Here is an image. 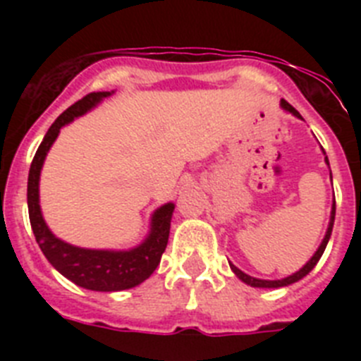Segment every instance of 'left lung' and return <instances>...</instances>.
I'll use <instances>...</instances> for the list:
<instances>
[{
  "mask_svg": "<svg viewBox=\"0 0 361 361\" xmlns=\"http://www.w3.org/2000/svg\"><path fill=\"white\" fill-rule=\"evenodd\" d=\"M280 106H282V110L289 111V114H293L295 117H298V119H302V116H300L298 111L295 110V108L291 106V104L288 103V101H280ZM322 152H324V148H322ZM325 155V152H324ZM325 164L329 166V159L325 157ZM334 215H336V202L333 200V208H331V219H329V226H327V231H325V237L324 240H322V244L318 245V250L314 251V255H312L311 258H309L307 262H305L304 267H300L296 273H293V275L286 276V279H280V280H262V279H255V276H250L245 275L244 271L238 269L237 266H233V264H229V267H231V271L235 273V275L238 276V279L242 280L244 283H247V286H251V288H266V289H279V288H286V286H291V283L298 282V280L304 279L305 275H309L312 271V267L317 266L318 260L322 258V255H324L325 247H327V242H329L331 238V233H333V224H334Z\"/></svg>",
  "mask_w": 361,
  "mask_h": 361,
  "instance_id": "left-lung-1",
  "label": "left lung"
}]
</instances>
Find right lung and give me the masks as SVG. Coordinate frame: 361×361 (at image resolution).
I'll return each mask as SVG.
<instances>
[{
	"label": "right lung",
	"instance_id": "1",
	"mask_svg": "<svg viewBox=\"0 0 361 361\" xmlns=\"http://www.w3.org/2000/svg\"><path fill=\"white\" fill-rule=\"evenodd\" d=\"M114 92H94L82 97L75 104L65 110L61 116L54 121L43 142L37 148L34 161L28 171L27 202L30 226L34 231L36 242L50 264L61 273L65 279L73 282L79 288L90 289V291H124L132 289L145 282L157 269L161 257L168 245L170 237L171 215H173L175 204L166 202L161 208L152 213L149 220V231L145 240L132 250H88L79 247L68 242L57 238L47 226L39 206V177L43 170V162L47 153L52 148L63 126L72 123L73 119L85 116L86 111L97 106L104 97Z\"/></svg>",
	"mask_w": 361,
	"mask_h": 361
}]
</instances>
